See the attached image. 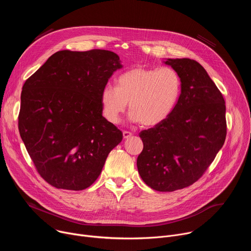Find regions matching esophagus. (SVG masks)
I'll use <instances>...</instances> for the list:
<instances>
[{
    "label": "esophagus",
    "mask_w": 251,
    "mask_h": 251,
    "mask_svg": "<svg viewBox=\"0 0 251 251\" xmlns=\"http://www.w3.org/2000/svg\"><path fill=\"white\" fill-rule=\"evenodd\" d=\"M132 136V133L129 132V131H123V138L124 139H128Z\"/></svg>",
    "instance_id": "34e87169"
}]
</instances>
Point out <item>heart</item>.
<instances>
[{
  "label": "heart",
  "instance_id": "b5f03b06",
  "mask_svg": "<svg viewBox=\"0 0 251 251\" xmlns=\"http://www.w3.org/2000/svg\"><path fill=\"white\" fill-rule=\"evenodd\" d=\"M181 89V77L170 66L131 68L119 75L116 86L107 84L102 88V114L108 122L118 124L129 102L130 120L154 127L172 114Z\"/></svg>",
  "mask_w": 251,
  "mask_h": 251
}]
</instances>
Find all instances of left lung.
<instances>
[{
	"label": "left lung",
	"mask_w": 251,
	"mask_h": 251,
	"mask_svg": "<svg viewBox=\"0 0 251 251\" xmlns=\"http://www.w3.org/2000/svg\"><path fill=\"white\" fill-rule=\"evenodd\" d=\"M164 62L180 75L181 95L163 123L140 133L144 148L137 168L153 190L174 192L197 182L224 146L226 102L198 61L168 58Z\"/></svg>",
	"instance_id": "8db88e82"
}]
</instances>
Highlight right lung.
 I'll return each mask as SVG.
<instances>
[{"instance_id":"1","label":"right lung","mask_w":251,"mask_h":251,"mask_svg":"<svg viewBox=\"0 0 251 251\" xmlns=\"http://www.w3.org/2000/svg\"><path fill=\"white\" fill-rule=\"evenodd\" d=\"M113 51L60 50L28 77L19 130L35 169L50 186L90 187L122 132L102 116L100 93L121 68Z\"/></svg>"}]
</instances>
